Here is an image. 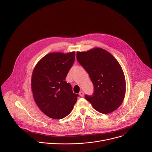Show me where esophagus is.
<instances>
[{
  "label": "esophagus",
  "instance_id": "obj_1",
  "mask_svg": "<svg viewBox=\"0 0 152 152\" xmlns=\"http://www.w3.org/2000/svg\"><path fill=\"white\" fill-rule=\"evenodd\" d=\"M79 96H80V97H83V96H84V93L83 92V91H80V93H79Z\"/></svg>",
  "mask_w": 152,
  "mask_h": 152
}]
</instances>
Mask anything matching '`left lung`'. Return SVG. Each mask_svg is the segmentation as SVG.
<instances>
[{
  "label": "left lung",
  "instance_id": "8db88e82",
  "mask_svg": "<svg viewBox=\"0 0 152 152\" xmlns=\"http://www.w3.org/2000/svg\"><path fill=\"white\" fill-rule=\"evenodd\" d=\"M76 57L94 85L93 94L85 95V99L100 113L115 111L123 103L126 93L125 77L117 60L99 48L77 52Z\"/></svg>",
  "mask_w": 152,
  "mask_h": 152
}]
</instances>
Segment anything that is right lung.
<instances>
[{
    "instance_id": "add662e5",
    "label": "right lung",
    "mask_w": 152,
    "mask_h": 152,
    "mask_svg": "<svg viewBox=\"0 0 152 152\" xmlns=\"http://www.w3.org/2000/svg\"><path fill=\"white\" fill-rule=\"evenodd\" d=\"M75 59V52L50 53L35 66L31 78L34 99L40 110L53 119L72 111L78 94L73 93L66 77Z\"/></svg>"
}]
</instances>
